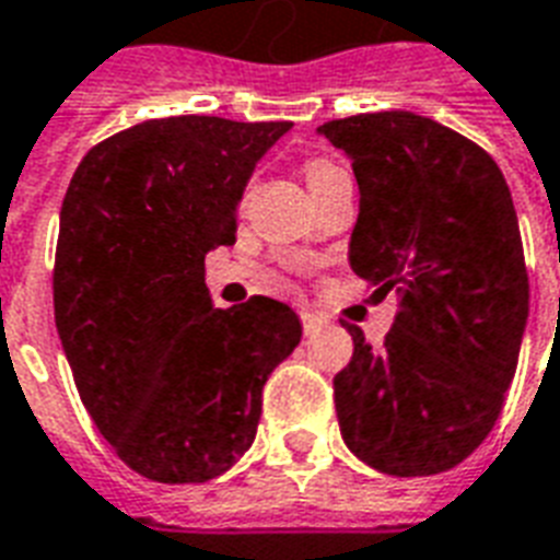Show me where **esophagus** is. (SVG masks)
<instances>
[{
	"label": "esophagus",
	"mask_w": 560,
	"mask_h": 560,
	"mask_svg": "<svg viewBox=\"0 0 560 560\" xmlns=\"http://www.w3.org/2000/svg\"><path fill=\"white\" fill-rule=\"evenodd\" d=\"M299 319H302V331H305V335H314V331L323 326V317L314 314V311H299Z\"/></svg>",
	"instance_id": "34e87169"
}]
</instances>
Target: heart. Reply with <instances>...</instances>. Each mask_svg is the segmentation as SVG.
<instances>
[{"label": "heart", "mask_w": 560, "mask_h": 560, "mask_svg": "<svg viewBox=\"0 0 560 560\" xmlns=\"http://www.w3.org/2000/svg\"><path fill=\"white\" fill-rule=\"evenodd\" d=\"M340 173H343V170H340L335 161H328V158H323V155H311L302 161V176H305V182H308L311 194L326 185L328 178L340 176Z\"/></svg>", "instance_id": "heart-1"}]
</instances>
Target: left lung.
<instances>
[{"instance_id":"obj_1","label":"left lung","mask_w":560,"mask_h":560,"mask_svg":"<svg viewBox=\"0 0 560 560\" xmlns=\"http://www.w3.org/2000/svg\"><path fill=\"white\" fill-rule=\"evenodd\" d=\"M319 135L352 158L361 190L349 264L399 296L382 349L347 326L340 434L387 476L446 472L497 425L517 370L528 272L511 190L479 143L411 110L331 119Z\"/></svg>"}]
</instances>
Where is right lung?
Masks as SVG:
<instances>
[{
  "label": "right lung",
  "instance_id": "1",
  "mask_svg": "<svg viewBox=\"0 0 560 560\" xmlns=\"http://www.w3.org/2000/svg\"><path fill=\"white\" fill-rule=\"evenodd\" d=\"M290 126L147 119L72 173L55 326L91 420L143 479L223 476L255 441L264 384L302 337L284 302L213 308L205 288V255L234 243L243 187Z\"/></svg>",
  "mask_w": 560,
  "mask_h": 560
}]
</instances>
